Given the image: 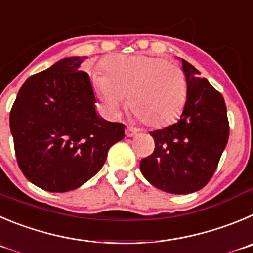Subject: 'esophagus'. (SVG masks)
Masks as SVG:
<instances>
[{"mask_svg": "<svg viewBox=\"0 0 253 253\" xmlns=\"http://www.w3.org/2000/svg\"><path fill=\"white\" fill-rule=\"evenodd\" d=\"M136 129L132 128V127H126V131H125V133H126L127 137H132V136H134L136 134Z\"/></svg>", "mask_w": 253, "mask_h": 253, "instance_id": "1", "label": "esophagus"}]
</instances>
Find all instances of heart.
<instances>
[{
	"label": "heart",
	"instance_id": "heart-1",
	"mask_svg": "<svg viewBox=\"0 0 253 253\" xmlns=\"http://www.w3.org/2000/svg\"><path fill=\"white\" fill-rule=\"evenodd\" d=\"M105 76L93 82L108 110L117 112L128 98L132 115L150 127H161L180 115L187 97L182 68L148 55L111 56L102 65Z\"/></svg>",
	"mask_w": 253,
	"mask_h": 253
}]
</instances>
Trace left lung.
<instances>
[{
  "label": "left lung",
  "mask_w": 253,
  "mask_h": 253,
  "mask_svg": "<svg viewBox=\"0 0 253 253\" xmlns=\"http://www.w3.org/2000/svg\"><path fill=\"white\" fill-rule=\"evenodd\" d=\"M182 70L187 80L182 115L176 124L150 132L155 151L140 162L151 185L174 195L196 192L209 183L230 134L222 94L183 58Z\"/></svg>",
  "instance_id": "1"
}]
</instances>
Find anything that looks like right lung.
Returning <instances> with one entry per match:
<instances>
[{
    "label": "right lung",
    "instance_id": "add662e5",
    "mask_svg": "<svg viewBox=\"0 0 253 253\" xmlns=\"http://www.w3.org/2000/svg\"><path fill=\"white\" fill-rule=\"evenodd\" d=\"M68 57L28 77L9 112L16 159L28 181L48 192L76 190L103 166L125 126L98 117L91 80Z\"/></svg>",
    "mask_w": 253,
    "mask_h": 253
}]
</instances>
